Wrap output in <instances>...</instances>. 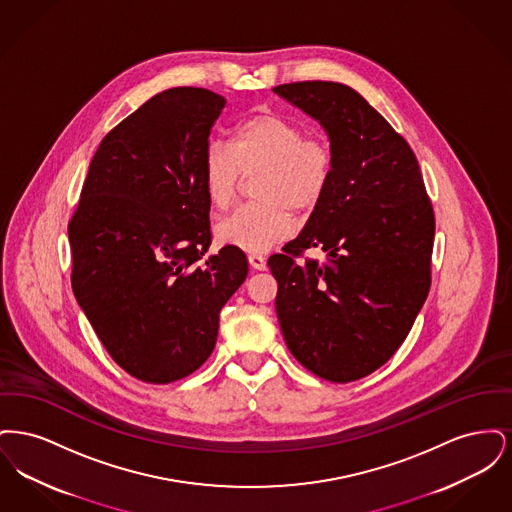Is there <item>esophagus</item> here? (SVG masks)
I'll return each mask as SVG.
<instances>
[{
    "label": "esophagus",
    "mask_w": 512,
    "mask_h": 512,
    "mask_svg": "<svg viewBox=\"0 0 512 512\" xmlns=\"http://www.w3.org/2000/svg\"><path fill=\"white\" fill-rule=\"evenodd\" d=\"M249 265L255 268V270H265L267 268V259L263 255H257V253H251L249 257Z\"/></svg>",
    "instance_id": "1"
}]
</instances>
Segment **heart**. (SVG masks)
Instances as JSON below:
<instances>
[{
    "mask_svg": "<svg viewBox=\"0 0 512 512\" xmlns=\"http://www.w3.org/2000/svg\"><path fill=\"white\" fill-rule=\"evenodd\" d=\"M257 201L245 203L217 228L222 244L263 253L290 238L293 213L315 209L326 194L334 155L326 140L278 113L259 111L234 126L230 147L213 142L203 157V184L217 209H228L244 176Z\"/></svg>",
    "mask_w": 512,
    "mask_h": 512,
    "instance_id": "heart-1",
    "label": "heart"
}]
</instances>
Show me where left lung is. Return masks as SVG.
<instances>
[{
	"mask_svg": "<svg viewBox=\"0 0 512 512\" xmlns=\"http://www.w3.org/2000/svg\"><path fill=\"white\" fill-rule=\"evenodd\" d=\"M274 92L326 130L328 190L301 234L268 259L276 315L293 357L347 384L388 363L430 292L436 220L413 149L361 94L340 82ZM320 246L327 261L297 262Z\"/></svg>",
	"mask_w": 512,
	"mask_h": 512,
	"instance_id": "left-lung-1",
	"label": "left lung"
}]
</instances>
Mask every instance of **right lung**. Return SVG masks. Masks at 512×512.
I'll list each match as a JSON object with an SVG mask.
<instances>
[{"label": "right lung", "instance_id": "obj_1", "mask_svg": "<svg viewBox=\"0 0 512 512\" xmlns=\"http://www.w3.org/2000/svg\"><path fill=\"white\" fill-rule=\"evenodd\" d=\"M226 99L171 88L99 144L73 219V292L113 361L147 384L186 378L215 349L220 309L247 276L240 247L211 245L203 184Z\"/></svg>", "mask_w": 512, "mask_h": 512}]
</instances>
